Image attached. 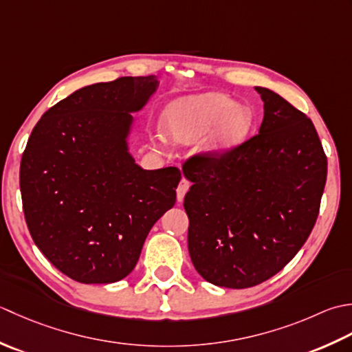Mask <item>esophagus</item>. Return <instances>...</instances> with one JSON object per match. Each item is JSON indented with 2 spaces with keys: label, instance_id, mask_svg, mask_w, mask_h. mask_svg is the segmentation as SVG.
I'll use <instances>...</instances> for the list:
<instances>
[{
  "label": "esophagus",
  "instance_id": "obj_1",
  "mask_svg": "<svg viewBox=\"0 0 352 352\" xmlns=\"http://www.w3.org/2000/svg\"><path fill=\"white\" fill-rule=\"evenodd\" d=\"M188 188H190V181H188V179L182 177V181L179 182V185H177V190H176L177 202H182L184 197H185V195H186V191H188Z\"/></svg>",
  "mask_w": 352,
  "mask_h": 352
}]
</instances>
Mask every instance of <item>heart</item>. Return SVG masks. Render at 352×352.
<instances>
[{"instance_id": "obj_1", "label": "heart", "mask_w": 352, "mask_h": 352, "mask_svg": "<svg viewBox=\"0 0 352 352\" xmlns=\"http://www.w3.org/2000/svg\"><path fill=\"white\" fill-rule=\"evenodd\" d=\"M252 126V116L246 107H235L234 100L219 92L185 97L166 112V129L179 142H195L212 131L208 147L221 152L239 144Z\"/></svg>"}]
</instances>
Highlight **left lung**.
I'll return each instance as SVG.
<instances>
[{
    "label": "left lung",
    "mask_w": 352,
    "mask_h": 352,
    "mask_svg": "<svg viewBox=\"0 0 352 352\" xmlns=\"http://www.w3.org/2000/svg\"><path fill=\"white\" fill-rule=\"evenodd\" d=\"M260 132L221 152L185 161L188 252L208 283L261 284L304 246L319 216L327 156L304 112L267 88Z\"/></svg>",
    "instance_id": "1"
}]
</instances>
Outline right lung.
<instances>
[{
  "label": "right lung",
  "mask_w": 352,
  "mask_h": 352,
  "mask_svg": "<svg viewBox=\"0 0 352 352\" xmlns=\"http://www.w3.org/2000/svg\"><path fill=\"white\" fill-rule=\"evenodd\" d=\"M156 88L155 76L85 86L50 107L27 141L19 186L28 231L77 283L126 278L176 202L179 168L142 170L127 152L131 112Z\"/></svg>",
  "instance_id": "right-lung-1"
}]
</instances>
